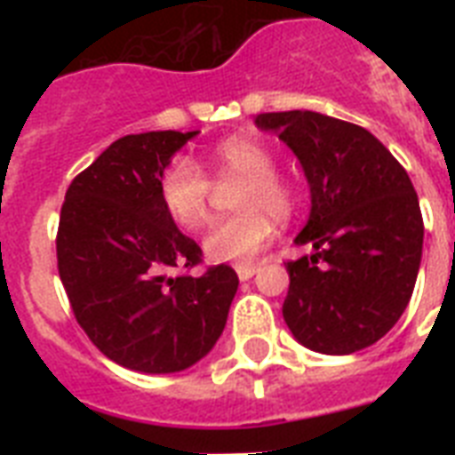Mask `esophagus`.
<instances>
[{"mask_svg":"<svg viewBox=\"0 0 455 455\" xmlns=\"http://www.w3.org/2000/svg\"><path fill=\"white\" fill-rule=\"evenodd\" d=\"M235 274H238L241 281H248V278H252L257 274V264H250V262L235 264Z\"/></svg>","mask_w":455,"mask_h":455,"instance_id":"1","label":"esophagus"}]
</instances>
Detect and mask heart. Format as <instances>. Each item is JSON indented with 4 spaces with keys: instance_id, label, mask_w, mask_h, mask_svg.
Returning <instances> with one entry per match:
<instances>
[{
    "instance_id": "heart-1",
    "label": "heart",
    "mask_w": 455,
    "mask_h": 455,
    "mask_svg": "<svg viewBox=\"0 0 455 455\" xmlns=\"http://www.w3.org/2000/svg\"><path fill=\"white\" fill-rule=\"evenodd\" d=\"M210 177L220 184L238 181L235 214L212 224L203 248L212 262H248L274 238V220L285 221L295 210V191L274 167L264 144L248 137H231L205 153ZM157 193L164 212L186 231H196L210 217L212 184L188 157H174L160 174Z\"/></svg>"
}]
</instances>
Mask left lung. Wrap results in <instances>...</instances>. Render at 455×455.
Segmentation results:
<instances>
[{
    "label": "left lung",
    "mask_w": 455,
    "mask_h": 455,
    "mask_svg": "<svg viewBox=\"0 0 455 455\" xmlns=\"http://www.w3.org/2000/svg\"><path fill=\"white\" fill-rule=\"evenodd\" d=\"M255 124L298 156L311 191L295 243L314 255L285 264V323L314 352L371 347L399 321L420 269L425 227L409 174L371 132L338 117L285 110Z\"/></svg>",
    "instance_id": "left-lung-1"
}]
</instances>
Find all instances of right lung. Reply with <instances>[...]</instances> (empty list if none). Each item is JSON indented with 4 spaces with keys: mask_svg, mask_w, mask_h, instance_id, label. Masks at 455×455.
<instances>
[{
    "mask_svg": "<svg viewBox=\"0 0 455 455\" xmlns=\"http://www.w3.org/2000/svg\"><path fill=\"white\" fill-rule=\"evenodd\" d=\"M196 134L117 139L73 179L60 207L56 257L75 318L99 352L141 373H177L203 359L238 291L227 264L188 274L203 250L160 203V174ZM170 268L182 274L170 277Z\"/></svg>",
    "mask_w": 455,
    "mask_h": 455,
    "instance_id": "1",
    "label": "right lung"
}]
</instances>
